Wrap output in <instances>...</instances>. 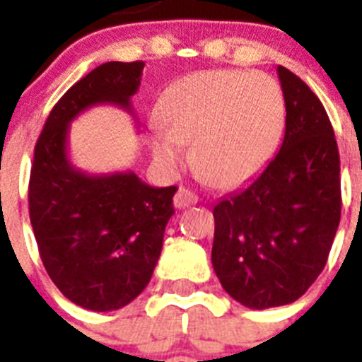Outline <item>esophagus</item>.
Masks as SVG:
<instances>
[{
	"label": "esophagus",
	"mask_w": 362,
	"mask_h": 362,
	"mask_svg": "<svg viewBox=\"0 0 362 362\" xmlns=\"http://www.w3.org/2000/svg\"><path fill=\"white\" fill-rule=\"evenodd\" d=\"M197 201L199 199L195 193L186 189V187H180V189L176 192L175 201H173V203H175L176 209H187V206H192V204H195Z\"/></svg>",
	"instance_id": "obj_1"
}]
</instances>
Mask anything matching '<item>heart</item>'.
Instances as JSON below:
<instances>
[{
  "label": "heart",
  "instance_id": "b5f03b06",
  "mask_svg": "<svg viewBox=\"0 0 362 362\" xmlns=\"http://www.w3.org/2000/svg\"><path fill=\"white\" fill-rule=\"evenodd\" d=\"M286 105L278 82L264 73L206 71L175 82L159 99L152 156L165 173L184 161L189 146L197 175L216 187H237L274 152Z\"/></svg>",
  "mask_w": 362,
  "mask_h": 362
}]
</instances>
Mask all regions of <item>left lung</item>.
<instances>
[{"instance_id":"obj_1","label":"left lung","mask_w":362,"mask_h":362,"mask_svg":"<svg viewBox=\"0 0 362 362\" xmlns=\"http://www.w3.org/2000/svg\"><path fill=\"white\" fill-rule=\"evenodd\" d=\"M286 101L280 152L244 189L214 206L212 267L253 310L295 303L325 269L340 223V156L312 90L278 65Z\"/></svg>"}]
</instances>
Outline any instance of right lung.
<instances>
[{
	"label": "right lung",
	"mask_w": 362,
	"mask_h": 362,
	"mask_svg": "<svg viewBox=\"0 0 362 362\" xmlns=\"http://www.w3.org/2000/svg\"><path fill=\"white\" fill-rule=\"evenodd\" d=\"M142 62H109L64 93L37 139L30 175V220L50 280L76 306L124 308L158 263L178 187H152L133 170L86 175L69 161V124L95 105L127 110Z\"/></svg>",
	"instance_id": "1"
}]
</instances>
